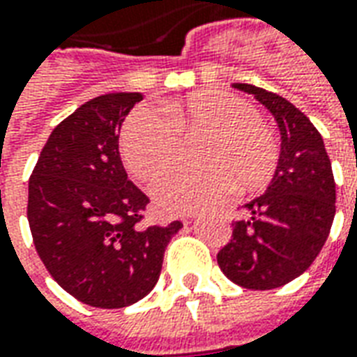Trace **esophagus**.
Wrapping results in <instances>:
<instances>
[{"mask_svg": "<svg viewBox=\"0 0 357 357\" xmlns=\"http://www.w3.org/2000/svg\"><path fill=\"white\" fill-rule=\"evenodd\" d=\"M193 218H195V214H189V216H187V218H185V222H191V220H193Z\"/></svg>", "mask_w": 357, "mask_h": 357, "instance_id": "obj_1", "label": "esophagus"}]
</instances>
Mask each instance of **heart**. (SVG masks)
Listing matches in <instances>:
<instances>
[{"mask_svg":"<svg viewBox=\"0 0 357 357\" xmlns=\"http://www.w3.org/2000/svg\"><path fill=\"white\" fill-rule=\"evenodd\" d=\"M167 118L139 106L121 131L127 168L151 181L168 168L179 149V135H204L201 168H174L153 183L156 206L166 214H185L220 203L230 193L253 191L273 178L278 144L248 100L231 92L201 91L166 104Z\"/></svg>","mask_w":357,"mask_h":357,"instance_id":"1","label":"heart"}]
</instances>
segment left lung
<instances>
[{"instance_id": "left-lung-1", "label": "left lung", "mask_w": 357, "mask_h": 357, "mask_svg": "<svg viewBox=\"0 0 357 357\" xmlns=\"http://www.w3.org/2000/svg\"><path fill=\"white\" fill-rule=\"evenodd\" d=\"M231 86L273 114L282 143L266 191L245 204V218L231 222L230 243L216 261L241 288L273 290L305 273L325 245L336 213L335 176L323 137L303 112L253 84Z\"/></svg>"}]
</instances>
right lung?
<instances>
[{
  "mask_svg": "<svg viewBox=\"0 0 357 357\" xmlns=\"http://www.w3.org/2000/svg\"><path fill=\"white\" fill-rule=\"evenodd\" d=\"M141 100V92H112L84 102L52 131L29 179L34 248L52 278L92 307H127L151 294L181 230L179 220L141 226L149 197L121 164L119 129Z\"/></svg>",
  "mask_w": 357,
  "mask_h": 357,
  "instance_id": "obj_1",
  "label": "right lung"
}]
</instances>
